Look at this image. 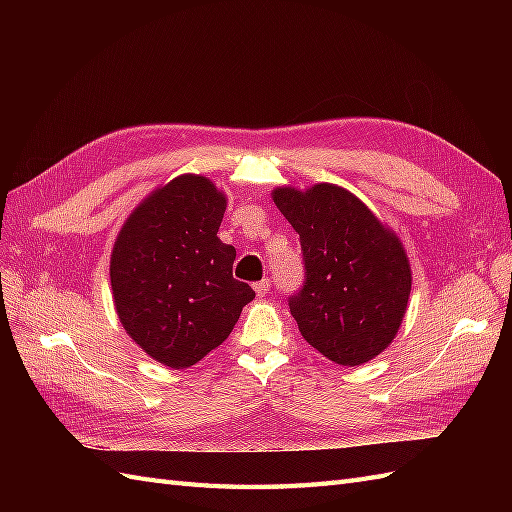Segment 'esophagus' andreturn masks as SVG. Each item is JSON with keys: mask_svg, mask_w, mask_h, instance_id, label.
<instances>
[{"mask_svg": "<svg viewBox=\"0 0 512 512\" xmlns=\"http://www.w3.org/2000/svg\"><path fill=\"white\" fill-rule=\"evenodd\" d=\"M269 288H271V282H269V280H260V282L254 284V290H256L258 297H265V294L269 292Z\"/></svg>", "mask_w": 512, "mask_h": 512, "instance_id": "1", "label": "esophagus"}]
</instances>
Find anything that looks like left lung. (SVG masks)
<instances>
[{"mask_svg": "<svg viewBox=\"0 0 512 512\" xmlns=\"http://www.w3.org/2000/svg\"><path fill=\"white\" fill-rule=\"evenodd\" d=\"M273 203L301 239L305 282L288 305L303 339L337 365L371 361L406 314L412 273L404 247L337 185L277 188Z\"/></svg>", "mask_w": 512, "mask_h": 512, "instance_id": "obj_1", "label": "left lung"}]
</instances>
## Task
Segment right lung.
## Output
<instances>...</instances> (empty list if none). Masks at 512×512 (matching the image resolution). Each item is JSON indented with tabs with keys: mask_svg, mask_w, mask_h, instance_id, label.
Here are the masks:
<instances>
[{
	"mask_svg": "<svg viewBox=\"0 0 512 512\" xmlns=\"http://www.w3.org/2000/svg\"><path fill=\"white\" fill-rule=\"evenodd\" d=\"M224 211L209 179L181 175L138 205L115 241L117 316L166 367H190L218 348L256 297L232 277L237 252L218 239Z\"/></svg>",
	"mask_w": 512,
	"mask_h": 512,
	"instance_id": "right-lung-1",
	"label": "right lung"
}]
</instances>
